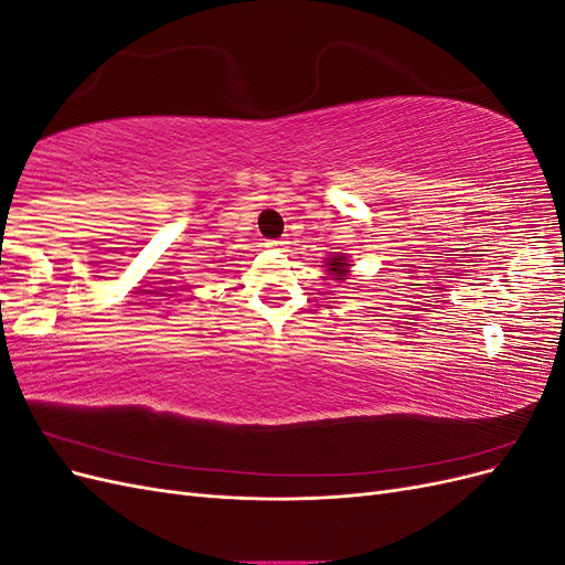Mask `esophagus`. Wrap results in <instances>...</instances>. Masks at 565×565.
<instances>
[{
	"label": "esophagus",
	"mask_w": 565,
	"mask_h": 565,
	"mask_svg": "<svg viewBox=\"0 0 565 565\" xmlns=\"http://www.w3.org/2000/svg\"><path fill=\"white\" fill-rule=\"evenodd\" d=\"M287 245V241H282V237H280V241H268L266 243V247H270V249H282Z\"/></svg>",
	"instance_id": "obj_1"
}]
</instances>
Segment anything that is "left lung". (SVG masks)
I'll use <instances>...</instances> for the list:
<instances>
[{"mask_svg":"<svg viewBox=\"0 0 565 565\" xmlns=\"http://www.w3.org/2000/svg\"><path fill=\"white\" fill-rule=\"evenodd\" d=\"M347 268H349V264H347L344 256H339V259H332V262H330V270L337 276L334 280H344Z\"/></svg>","mask_w":565,"mask_h":565,"instance_id":"8db88e82","label":"left lung"}]
</instances>
